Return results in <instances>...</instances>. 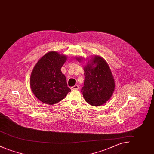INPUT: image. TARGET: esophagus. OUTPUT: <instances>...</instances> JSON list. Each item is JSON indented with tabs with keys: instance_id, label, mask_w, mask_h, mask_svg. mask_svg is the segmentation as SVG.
I'll list each match as a JSON object with an SVG mask.
<instances>
[{
	"instance_id": "1",
	"label": "esophagus",
	"mask_w": 154,
	"mask_h": 154,
	"mask_svg": "<svg viewBox=\"0 0 154 154\" xmlns=\"http://www.w3.org/2000/svg\"><path fill=\"white\" fill-rule=\"evenodd\" d=\"M79 89V85H75L74 86L72 87L71 88L72 90H78Z\"/></svg>"
}]
</instances>
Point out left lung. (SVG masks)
Returning <instances> with one entry per match:
<instances>
[{
  "label": "left lung",
  "mask_w": 154,
  "mask_h": 154,
  "mask_svg": "<svg viewBox=\"0 0 154 154\" xmlns=\"http://www.w3.org/2000/svg\"><path fill=\"white\" fill-rule=\"evenodd\" d=\"M80 62H87L84 66L85 80L81 92L87 102L93 106L106 103L115 90V81L107 62L99 55H94L90 59L76 57Z\"/></svg>",
  "instance_id": "8db88e82"
}]
</instances>
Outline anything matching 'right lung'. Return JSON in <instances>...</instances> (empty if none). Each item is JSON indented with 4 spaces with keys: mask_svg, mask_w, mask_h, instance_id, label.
<instances>
[{
    "mask_svg": "<svg viewBox=\"0 0 154 154\" xmlns=\"http://www.w3.org/2000/svg\"><path fill=\"white\" fill-rule=\"evenodd\" d=\"M67 55L58 52H48L35 65L30 78L33 94L42 102L52 105L63 99L71 91L61 67Z\"/></svg>",
    "mask_w": 154,
    "mask_h": 154,
    "instance_id": "right-lung-1",
    "label": "right lung"
}]
</instances>
